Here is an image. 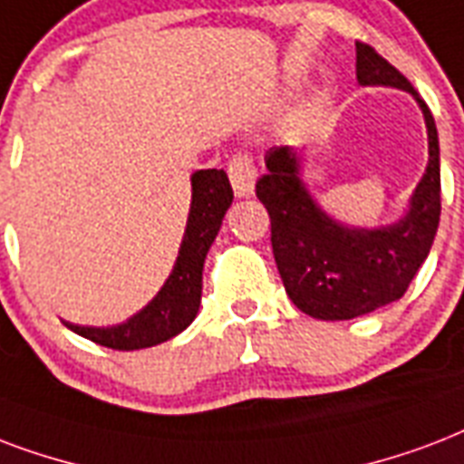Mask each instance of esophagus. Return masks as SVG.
Wrapping results in <instances>:
<instances>
[{
    "label": "esophagus",
    "mask_w": 464,
    "mask_h": 464,
    "mask_svg": "<svg viewBox=\"0 0 464 464\" xmlns=\"http://www.w3.org/2000/svg\"><path fill=\"white\" fill-rule=\"evenodd\" d=\"M228 179H231V187L236 197H250L253 189H256L257 169L256 162L250 155H236L231 162H228Z\"/></svg>",
    "instance_id": "obj_1"
}]
</instances>
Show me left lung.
<instances>
[{
	"instance_id": "1",
	"label": "left lung",
	"mask_w": 464,
	"mask_h": 464,
	"mask_svg": "<svg viewBox=\"0 0 464 464\" xmlns=\"http://www.w3.org/2000/svg\"><path fill=\"white\" fill-rule=\"evenodd\" d=\"M358 82L409 92L429 130V165L413 189L406 214L394 224L360 228L335 221L318 207L302 177V150L270 148L267 175L257 179V199L272 224V253L289 299L321 321H348L404 296L429 257L440 221V146L433 114L397 67L365 44H355Z\"/></svg>"
}]
</instances>
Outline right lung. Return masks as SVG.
Listing matches in <instances>:
<instances>
[{"mask_svg": "<svg viewBox=\"0 0 464 464\" xmlns=\"http://www.w3.org/2000/svg\"><path fill=\"white\" fill-rule=\"evenodd\" d=\"M233 201V189L224 169H197L192 175V204L187 228L179 243L175 267L165 279L160 292L143 309L116 326H77L67 324L70 331L87 341L111 350L153 348L182 334L199 311L201 272L211 243Z\"/></svg>", "mask_w": 464, "mask_h": 464, "instance_id": "1", "label": "right lung"}]
</instances>
